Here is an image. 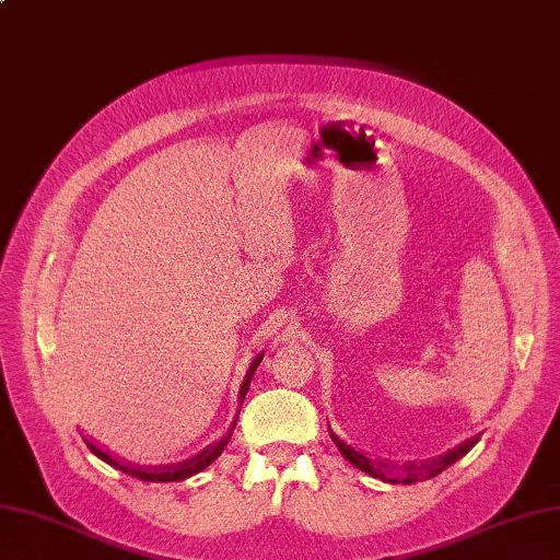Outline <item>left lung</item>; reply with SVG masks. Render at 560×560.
I'll list each match as a JSON object with an SVG mask.
<instances>
[{
    "mask_svg": "<svg viewBox=\"0 0 560 560\" xmlns=\"http://www.w3.org/2000/svg\"><path fill=\"white\" fill-rule=\"evenodd\" d=\"M330 430V428H327ZM330 440L337 444L339 454H342L353 468H359L368 475L377 477V480L383 482H392V485H413V482H420V480H430V477L440 475L442 470H446L452 463H456L458 458L466 456L470 448L475 446L477 440L472 442H463L460 446L452 448V452H446L444 456L440 458H432V460H422V463H406L404 468H394V466H387V463H375L368 456H363L361 452H357V448H351L347 442H342L337 438V434L330 430Z\"/></svg>",
    "mask_w": 560,
    "mask_h": 560,
    "instance_id": "1",
    "label": "left lung"
}]
</instances>
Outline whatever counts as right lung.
<instances>
[{
	"label": "right lung",
	"instance_id": "add662e5",
	"mask_svg": "<svg viewBox=\"0 0 560 560\" xmlns=\"http://www.w3.org/2000/svg\"><path fill=\"white\" fill-rule=\"evenodd\" d=\"M261 359H264V353H258V357L252 361L247 375H244V383H242V387H240V408H242V401H244V394H247V389H249L252 375L256 373V368H258V363H261ZM237 416H240V411H237ZM235 425H237V420L233 422V425L228 428V432L223 434V440H218L215 444H209L207 448H201V452H199L197 456L187 458V460H183V463H175V466H159V468L128 466V463H120L118 458H114L112 454L104 452V448H100V446L94 444V442L85 440V444L90 446V452H92L94 456L102 458L104 463H108V466L116 468V470H120V472H126V475L138 477V480H144V482H180V480H187V477H192V475L201 472L203 468H209L211 463H213L218 456L223 454V448L228 446L230 438H233V430H235Z\"/></svg>",
	"mask_w": 560,
	"mask_h": 560
}]
</instances>
